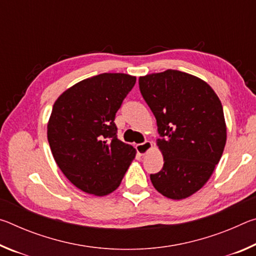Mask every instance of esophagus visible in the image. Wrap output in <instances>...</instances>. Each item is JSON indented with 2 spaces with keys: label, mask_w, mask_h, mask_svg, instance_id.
Segmentation results:
<instances>
[{
  "label": "esophagus",
  "mask_w": 256,
  "mask_h": 256,
  "mask_svg": "<svg viewBox=\"0 0 256 256\" xmlns=\"http://www.w3.org/2000/svg\"><path fill=\"white\" fill-rule=\"evenodd\" d=\"M136 151L138 154L140 156H144L149 152V151L152 149V142L150 141H146L144 144H136Z\"/></svg>",
  "instance_id": "obj_1"
}]
</instances>
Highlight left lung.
Returning <instances> with one entry per match:
<instances>
[{
	"label": "left lung",
	"instance_id": "obj_1",
	"mask_svg": "<svg viewBox=\"0 0 256 256\" xmlns=\"http://www.w3.org/2000/svg\"><path fill=\"white\" fill-rule=\"evenodd\" d=\"M140 92L157 120L164 166L150 180L172 200L201 190L222 158L227 140L222 102L200 78L166 70L138 78Z\"/></svg>",
	"mask_w": 256,
	"mask_h": 256
}]
</instances>
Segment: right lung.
Listing matches in <instances>:
<instances>
[{
	"label": "right lung",
	"mask_w": 256,
	"mask_h": 256,
	"mask_svg": "<svg viewBox=\"0 0 256 256\" xmlns=\"http://www.w3.org/2000/svg\"><path fill=\"white\" fill-rule=\"evenodd\" d=\"M125 73H102L78 82L56 99L47 138L60 170L78 188L96 196L114 192L136 150L116 136V112L136 84Z\"/></svg>",
	"instance_id": "obj_1"
}]
</instances>
